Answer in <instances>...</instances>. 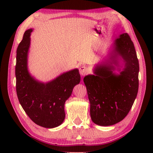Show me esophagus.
<instances>
[{
    "label": "esophagus",
    "instance_id": "esophagus-1",
    "mask_svg": "<svg viewBox=\"0 0 153 153\" xmlns=\"http://www.w3.org/2000/svg\"><path fill=\"white\" fill-rule=\"evenodd\" d=\"M88 72V69L86 66H81L79 67V73L81 76H85Z\"/></svg>",
    "mask_w": 153,
    "mask_h": 153
}]
</instances>
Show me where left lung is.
Masks as SVG:
<instances>
[{"label": "left lung", "mask_w": 153, "mask_h": 153, "mask_svg": "<svg viewBox=\"0 0 153 153\" xmlns=\"http://www.w3.org/2000/svg\"><path fill=\"white\" fill-rule=\"evenodd\" d=\"M120 60L124 63L122 71ZM116 69L120 74L114 72ZM138 73L134 43L128 33H122L114 41L108 59L95 66L94 75L84 78L93 122L109 126L126 117L138 94Z\"/></svg>", "instance_id": "obj_1"}]
</instances>
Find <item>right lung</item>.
<instances>
[{
    "mask_svg": "<svg viewBox=\"0 0 153 153\" xmlns=\"http://www.w3.org/2000/svg\"><path fill=\"white\" fill-rule=\"evenodd\" d=\"M32 31H25L17 49V95L25 112L36 124L46 128H56L63 122L65 102L81 78L77 69L62 74L47 83L40 82L31 76L27 67V55Z\"/></svg>",
    "mask_w": 153,
    "mask_h": 153,
    "instance_id": "add662e5",
    "label": "right lung"
}]
</instances>
